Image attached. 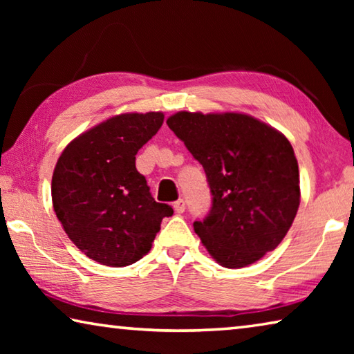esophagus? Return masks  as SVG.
Returning a JSON list of instances; mask_svg holds the SVG:
<instances>
[{
    "label": "esophagus",
    "instance_id": "1",
    "mask_svg": "<svg viewBox=\"0 0 354 354\" xmlns=\"http://www.w3.org/2000/svg\"><path fill=\"white\" fill-rule=\"evenodd\" d=\"M173 209H175L176 214H183L185 211V203L184 200H178L175 205H173Z\"/></svg>",
    "mask_w": 354,
    "mask_h": 354
}]
</instances>
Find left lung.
Segmentation results:
<instances>
[{"label":"left lung","mask_w":354,"mask_h":354,"mask_svg":"<svg viewBox=\"0 0 354 354\" xmlns=\"http://www.w3.org/2000/svg\"><path fill=\"white\" fill-rule=\"evenodd\" d=\"M205 169L211 211L194 221L220 266L241 268L273 251L299 206L298 162L290 142L245 113L178 112L167 120Z\"/></svg>","instance_id":"1"}]
</instances>
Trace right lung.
Listing matches in <instances>:
<instances>
[{
  "mask_svg": "<svg viewBox=\"0 0 354 354\" xmlns=\"http://www.w3.org/2000/svg\"><path fill=\"white\" fill-rule=\"evenodd\" d=\"M164 123L162 112L122 113L71 140L51 181L53 207L70 241L95 262L142 259L173 209L156 203L136 154Z\"/></svg>",
  "mask_w": 354,
  "mask_h": 354,
  "instance_id": "obj_1",
  "label": "right lung"
}]
</instances>
